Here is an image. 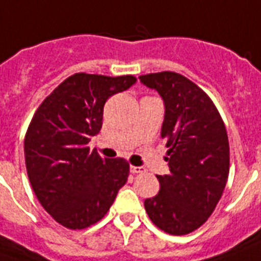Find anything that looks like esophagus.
Masks as SVG:
<instances>
[{
    "label": "esophagus",
    "instance_id": "34e87169",
    "mask_svg": "<svg viewBox=\"0 0 261 261\" xmlns=\"http://www.w3.org/2000/svg\"><path fill=\"white\" fill-rule=\"evenodd\" d=\"M130 171L133 174H143V172H145V168L144 167H134V165H131Z\"/></svg>",
    "mask_w": 261,
    "mask_h": 261
}]
</instances>
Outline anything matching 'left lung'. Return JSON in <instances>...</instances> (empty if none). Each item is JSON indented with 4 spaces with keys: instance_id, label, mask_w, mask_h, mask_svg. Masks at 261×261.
Wrapping results in <instances>:
<instances>
[{
    "instance_id": "8db88e82",
    "label": "left lung",
    "mask_w": 261,
    "mask_h": 261,
    "mask_svg": "<svg viewBox=\"0 0 261 261\" xmlns=\"http://www.w3.org/2000/svg\"><path fill=\"white\" fill-rule=\"evenodd\" d=\"M164 100L161 137L169 174L158 175L160 192L144 200L152 223L175 236L203 225L219 202L229 175V140L206 93L175 72L140 76Z\"/></svg>"
}]
</instances>
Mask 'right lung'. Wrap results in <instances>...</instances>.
I'll return each mask as SVG.
<instances>
[{"mask_svg": "<svg viewBox=\"0 0 261 261\" xmlns=\"http://www.w3.org/2000/svg\"><path fill=\"white\" fill-rule=\"evenodd\" d=\"M137 82L74 73L42 101L23 141L31 187L43 209L67 229H85L110 209L130 172L123 158H101L89 141L103 124L107 99Z\"/></svg>", "mask_w": 261, "mask_h": 261, "instance_id": "1", "label": "right lung"}]
</instances>
